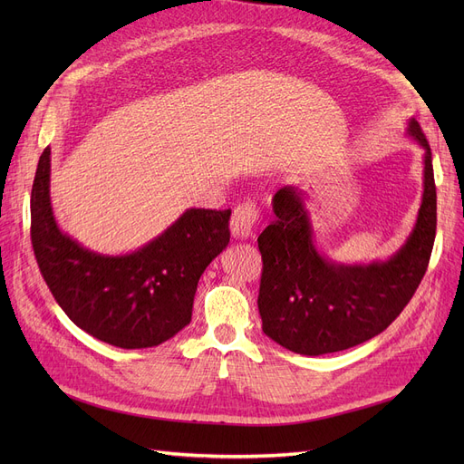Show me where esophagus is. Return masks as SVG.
Instances as JSON below:
<instances>
[{"label": "esophagus", "mask_w": 464, "mask_h": 464, "mask_svg": "<svg viewBox=\"0 0 464 464\" xmlns=\"http://www.w3.org/2000/svg\"><path fill=\"white\" fill-rule=\"evenodd\" d=\"M259 219V208L252 201H245L233 210L231 233L237 238H248Z\"/></svg>", "instance_id": "1"}]
</instances>
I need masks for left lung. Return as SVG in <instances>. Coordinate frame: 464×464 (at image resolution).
Returning <instances> with one entry per match:
<instances>
[{"mask_svg": "<svg viewBox=\"0 0 464 464\" xmlns=\"http://www.w3.org/2000/svg\"><path fill=\"white\" fill-rule=\"evenodd\" d=\"M408 135L425 150L423 201L408 240L387 261H329L314 245L306 195L294 186L276 191V218L257 237L263 259L257 306L263 333L285 350L324 355L367 343L416 294L434 245L436 186L430 146L413 118Z\"/></svg>", "mask_w": 464, "mask_h": 464, "instance_id": "obj_1", "label": "left lung"}]
</instances>
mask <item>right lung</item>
<instances>
[{"label": "right lung", "mask_w": 464, "mask_h": 464, "mask_svg": "<svg viewBox=\"0 0 464 464\" xmlns=\"http://www.w3.org/2000/svg\"><path fill=\"white\" fill-rule=\"evenodd\" d=\"M229 216L231 210L188 208L137 252H90L56 224L51 149H44L32 188V246L48 289L72 324L116 348H152L191 322L198 282L229 245Z\"/></svg>", "instance_id": "add662e5"}]
</instances>
